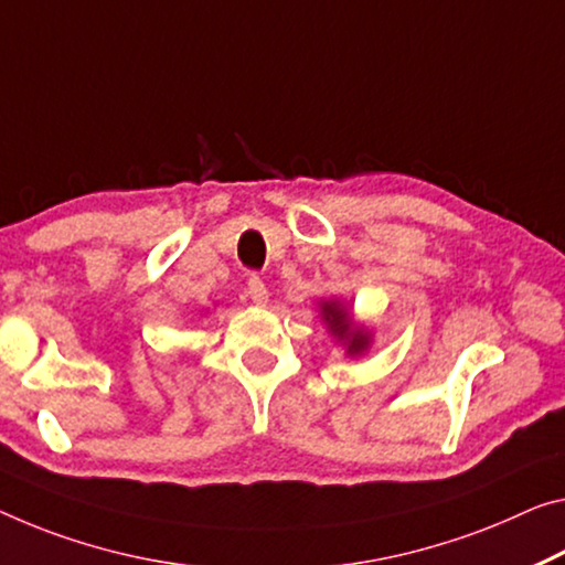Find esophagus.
Returning <instances> with one entry per match:
<instances>
[{"label": "esophagus", "instance_id": "34e87169", "mask_svg": "<svg viewBox=\"0 0 565 565\" xmlns=\"http://www.w3.org/2000/svg\"><path fill=\"white\" fill-rule=\"evenodd\" d=\"M247 295L253 298L255 306H267V300H270V290H267V285L257 275L247 280Z\"/></svg>", "mask_w": 565, "mask_h": 565}]
</instances>
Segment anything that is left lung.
I'll use <instances>...</instances> for the list:
<instances>
[{
    "label": "left lung",
    "instance_id": "1",
    "mask_svg": "<svg viewBox=\"0 0 565 565\" xmlns=\"http://www.w3.org/2000/svg\"><path fill=\"white\" fill-rule=\"evenodd\" d=\"M320 318L326 320L328 331H331L338 341L345 345V353L349 355H361L371 345V333L366 328L355 326L351 320V312L345 310L338 300L320 302Z\"/></svg>",
    "mask_w": 565,
    "mask_h": 565
}]
</instances>
